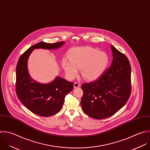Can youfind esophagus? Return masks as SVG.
<instances>
[{
	"mask_svg": "<svg viewBox=\"0 0 150 150\" xmlns=\"http://www.w3.org/2000/svg\"><path fill=\"white\" fill-rule=\"evenodd\" d=\"M79 86H80V83H79V82H75L74 84V87L75 88H78Z\"/></svg>",
	"mask_w": 150,
	"mask_h": 150,
	"instance_id": "obj_1",
	"label": "esophagus"
}]
</instances>
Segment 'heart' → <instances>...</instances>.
<instances>
[{
    "label": "heart",
    "mask_w": 150,
    "mask_h": 150,
    "mask_svg": "<svg viewBox=\"0 0 150 150\" xmlns=\"http://www.w3.org/2000/svg\"><path fill=\"white\" fill-rule=\"evenodd\" d=\"M68 57L69 59L65 58L62 61L66 74L74 78L77 75L78 69H82V76L88 81L98 78L105 71L109 62L105 52L91 47L74 48L69 52Z\"/></svg>",
    "instance_id": "b5f03b06"
}]
</instances>
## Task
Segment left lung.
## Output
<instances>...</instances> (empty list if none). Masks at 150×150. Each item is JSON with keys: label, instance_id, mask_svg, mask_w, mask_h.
<instances>
[{"label": "left lung", "instance_id": "obj_1", "mask_svg": "<svg viewBox=\"0 0 150 150\" xmlns=\"http://www.w3.org/2000/svg\"><path fill=\"white\" fill-rule=\"evenodd\" d=\"M113 60L96 81L82 85L81 100L83 112L96 119L109 117L129 100L131 91V66L127 57L111 45Z\"/></svg>", "mask_w": 150, "mask_h": 150}]
</instances>
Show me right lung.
<instances>
[{
    "label": "right lung",
    "mask_w": 150,
    "mask_h": 150,
    "mask_svg": "<svg viewBox=\"0 0 150 150\" xmlns=\"http://www.w3.org/2000/svg\"><path fill=\"white\" fill-rule=\"evenodd\" d=\"M64 42H40L25 51L17 62L16 71L17 96L29 110L38 116L49 117L58 113L62 107L66 95L73 89L74 82L60 77H57L46 84L37 82L31 78L28 72V57L34 49H57Z\"/></svg>",
    "instance_id": "1"
}]
</instances>
